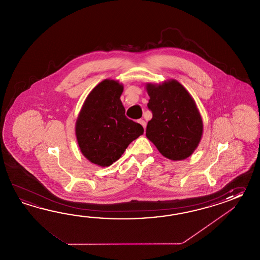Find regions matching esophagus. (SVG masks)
<instances>
[{"label": "esophagus", "mask_w": 260, "mask_h": 260, "mask_svg": "<svg viewBox=\"0 0 260 260\" xmlns=\"http://www.w3.org/2000/svg\"><path fill=\"white\" fill-rule=\"evenodd\" d=\"M138 122L143 126L144 129H146V126H147V122H145L144 120L142 119H140V120H138Z\"/></svg>", "instance_id": "1"}]
</instances>
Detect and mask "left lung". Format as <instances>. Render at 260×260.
Wrapping results in <instances>:
<instances>
[{
	"label": "left lung",
	"mask_w": 260,
	"mask_h": 260,
	"mask_svg": "<svg viewBox=\"0 0 260 260\" xmlns=\"http://www.w3.org/2000/svg\"><path fill=\"white\" fill-rule=\"evenodd\" d=\"M147 91L148 108L152 113L147 138L166 158L187 159L203 135V121L194 100L176 80L159 85L149 83Z\"/></svg>",
	"instance_id": "obj_1"
}]
</instances>
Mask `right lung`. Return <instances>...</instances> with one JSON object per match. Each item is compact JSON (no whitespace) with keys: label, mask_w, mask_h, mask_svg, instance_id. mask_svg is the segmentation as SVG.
<instances>
[{"label":"right lung","mask_w":260,"mask_h":260,"mask_svg":"<svg viewBox=\"0 0 260 260\" xmlns=\"http://www.w3.org/2000/svg\"><path fill=\"white\" fill-rule=\"evenodd\" d=\"M122 91L117 81L104 80L91 91L78 116L79 147L84 157L98 166H111L143 134L141 124L125 116L120 100Z\"/></svg>","instance_id":"obj_1"}]
</instances>
